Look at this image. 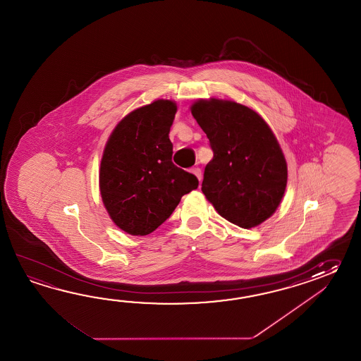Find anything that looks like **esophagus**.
Returning a JSON list of instances; mask_svg holds the SVG:
<instances>
[{"label": "esophagus", "mask_w": 361, "mask_h": 361, "mask_svg": "<svg viewBox=\"0 0 361 361\" xmlns=\"http://www.w3.org/2000/svg\"><path fill=\"white\" fill-rule=\"evenodd\" d=\"M191 173H193V174L197 177L200 182H201V178H202V176H201V169H200V168H193V169H191Z\"/></svg>", "instance_id": "esophagus-1"}]
</instances>
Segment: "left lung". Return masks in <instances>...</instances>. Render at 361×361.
<instances>
[{
	"label": "left lung",
	"instance_id": "obj_1",
	"mask_svg": "<svg viewBox=\"0 0 361 361\" xmlns=\"http://www.w3.org/2000/svg\"><path fill=\"white\" fill-rule=\"evenodd\" d=\"M191 112L214 154L204 171V195L238 227L264 222L280 205L288 180L284 154L269 125L230 100H199Z\"/></svg>",
	"mask_w": 361,
	"mask_h": 361
}]
</instances>
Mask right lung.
Returning <instances> with one entry per match:
<instances>
[{
  "instance_id": "1",
  "label": "right lung",
  "mask_w": 361,
  "mask_h": 361,
  "mask_svg": "<svg viewBox=\"0 0 361 361\" xmlns=\"http://www.w3.org/2000/svg\"><path fill=\"white\" fill-rule=\"evenodd\" d=\"M177 112L156 100L126 116L112 131L100 162V195L121 230L145 236L169 218L199 179L171 161L169 131Z\"/></svg>"
}]
</instances>
